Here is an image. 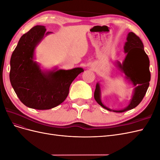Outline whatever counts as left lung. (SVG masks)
<instances>
[{"label": "left lung", "mask_w": 160, "mask_h": 160, "mask_svg": "<svg viewBox=\"0 0 160 160\" xmlns=\"http://www.w3.org/2000/svg\"><path fill=\"white\" fill-rule=\"evenodd\" d=\"M124 51L127 53L126 57L122 64L117 62V65L119 69L126 75V78L132 81L134 86L138 85L134 89L132 99L129 105L122 110H112L105 107L101 102L99 83H97L94 92V98L98 104L105 109L117 113L125 112L137 107L146 95L151 79L148 56L144 51L142 41L134 32H129L127 42L124 46Z\"/></svg>", "instance_id": "8db88e82"}]
</instances>
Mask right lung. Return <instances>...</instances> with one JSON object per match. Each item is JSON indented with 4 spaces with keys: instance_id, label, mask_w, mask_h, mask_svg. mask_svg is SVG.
Listing matches in <instances>:
<instances>
[{
    "instance_id": "add662e5",
    "label": "right lung",
    "mask_w": 160,
    "mask_h": 160,
    "mask_svg": "<svg viewBox=\"0 0 160 160\" xmlns=\"http://www.w3.org/2000/svg\"><path fill=\"white\" fill-rule=\"evenodd\" d=\"M44 26L37 25L21 37L11 58L10 81L21 102L38 110L49 109L63 102L71 83L82 68L42 71L33 61L36 46L49 32Z\"/></svg>"
}]
</instances>
